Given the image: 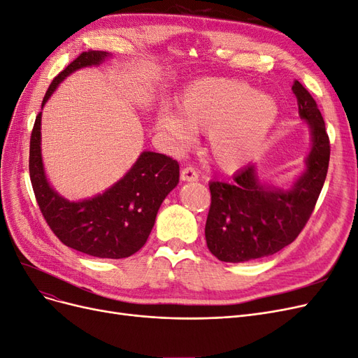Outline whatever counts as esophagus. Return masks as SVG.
I'll return each instance as SVG.
<instances>
[{"instance_id": "1", "label": "esophagus", "mask_w": 358, "mask_h": 358, "mask_svg": "<svg viewBox=\"0 0 358 358\" xmlns=\"http://www.w3.org/2000/svg\"><path fill=\"white\" fill-rule=\"evenodd\" d=\"M180 177H181V181H184V182H193V181L199 180V174H197L196 169H193L192 166L184 168L181 171V176Z\"/></svg>"}]
</instances>
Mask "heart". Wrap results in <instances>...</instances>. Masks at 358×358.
<instances>
[{
	"label": "heart",
	"mask_w": 358,
	"mask_h": 358,
	"mask_svg": "<svg viewBox=\"0 0 358 358\" xmlns=\"http://www.w3.org/2000/svg\"><path fill=\"white\" fill-rule=\"evenodd\" d=\"M157 113V129L177 148L192 140V131L208 132L206 152L222 171L248 165L266 143L279 119V103L242 79L205 78L184 90L177 106Z\"/></svg>",
	"instance_id": "obj_1"
}]
</instances>
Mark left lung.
I'll list each match as a JSON object with an SVG mask.
<instances>
[{"label": "left lung", "mask_w": 358, "mask_h": 358, "mask_svg": "<svg viewBox=\"0 0 358 358\" xmlns=\"http://www.w3.org/2000/svg\"><path fill=\"white\" fill-rule=\"evenodd\" d=\"M292 91L311 137L306 165L289 187L261 178L255 164L237 171L230 182H209L213 199L205 237L220 261L246 262L279 252L296 239L319 199L329 166V137L310 92L296 79Z\"/></svg>", "instance_id": "left-lung-1"}]
</instances>
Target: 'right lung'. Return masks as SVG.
Segmentation results:
<instances>
[{"label": "right lung", "mask_w": 358, "mask_h": 358, "mask_svg": "<svg viewBox=\"0 0 358 358\" xmlns=\"http://www.w3.org/2000/svg\"><path fill=\"white\" fill-rule=\"evenodd\" d=\"M112 59L106 51H84L48 87L43 108L57 87L73 72ZM39 112L31 136L29 174L39 209L62 243L79 252L119 259L140 250L155 226L165 197L177 187L180 166L162 153L143 150L124 177L104 192L83 201H69L51 186L43 162Z\"/></svg>", "instance_id": "add662e5"}]
</instances>
